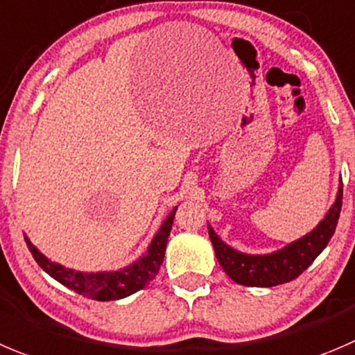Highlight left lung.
I'll return each instance as SVG.
<instances>
[{
  "label": "left lung",
  "instance_id": "left-lung-1",
  "mask_svg": "<svg viewBox=\"0 0 355 355\" xmlns=\"http://www.w3.org/2000/svg\"><path fill=\"white\" fill-rule=\"evenodd\" d=\"M342 195L343 187L340 180L335 202L326 216L317 223L315 228L303 237L289 242L284 248L266 252V254H248V252L237 251L221 241L214 228L207 225L209 239L212 242L219 265L225 270V273H228L232 281L241 286H249V288H272V286L293 281L303 270L312 265L313 259L326 249L327 242L331 241L340 218V209H342Z\"/></svg>",
  "mask_w": 355,
  "mask_h": 355
}]
</instances>
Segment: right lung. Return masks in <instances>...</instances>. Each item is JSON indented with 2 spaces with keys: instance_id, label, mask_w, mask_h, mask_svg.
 <instances>
[{
  "instance_id": "right-lung-1",
  "label": "right lung",
  "mask_w": 355,
  "mask_h": 355,
  "mask_svg": "<svg viewBox=\"0 0 355 355\" xmlns=\"http://www.w3.org/2000/svg\"><path fill=\"white\" fill-rule=\"evenodd\" d=\"M175 209L168 212L167 218L160 225L157 234L151 239L146 252L132 261L130 265L118 270H103V272H80V270L67 268L60 263L52 261L46 258L31 241L28 235H24L26 244L31 251L33 258L36 259L40 266L49 273L52 279L60 282L62 286L69 288L71 291L78 293L85 298L97 300V302H114V300L127 298L134 293L146 288L155 275L160 270L164 261L165 248H167V239L172 230V221H174Z\"/></svg>"
}]
</instances>
